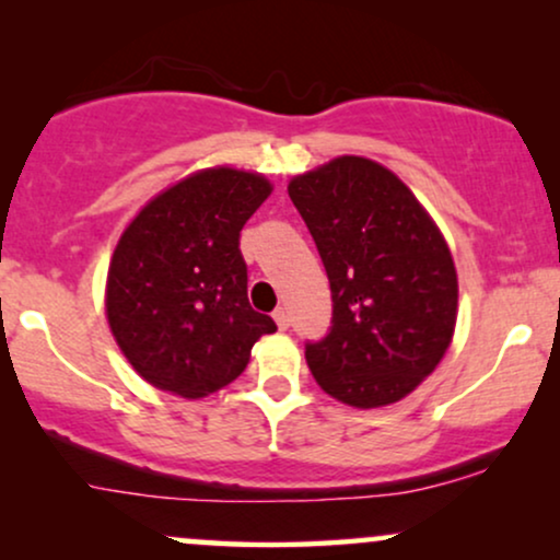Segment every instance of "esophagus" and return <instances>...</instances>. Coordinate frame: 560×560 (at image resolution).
Masks as SVG:
<instances>
[{"label": "esophagus", "instance_id": "esophagus-1", "mask_svg": "<svg viewBox=\"0 0 560 560\" xmlns=\"http://www.w3.org/2000/svg\"><path fill=\"white\" fill-rule=\"evenodd\" d=\"M273 320H276V326H279L281 331L289 329V311H287V307H276Z\"/></svg>", "mask_w": 560, "mask_h": 560}]
</instances>
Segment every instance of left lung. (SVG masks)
I'll return each mask as SVG.
<instances>
[{
	"label": "left lung",
	"instance_id": "8db88e82",
	"mask_svg": "<svg viewBox=\"0 0 560 560\" xmlns=\"http://www.w3.org/2000/svg\"><path fill=\"white\" fill-rule=\"evenodd\" d=\"M331 287V331L305 347L334 400L382 408L408 397L445 358L458 273L440 226L389 168L334 158L287 186Z\"/></svg>",
	"mask_w": 560,
	"mask_h": 560
}]
</instances>
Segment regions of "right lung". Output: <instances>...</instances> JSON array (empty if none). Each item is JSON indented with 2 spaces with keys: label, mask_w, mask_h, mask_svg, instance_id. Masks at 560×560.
<instances>
[{
  "label": "right lung",
  "mask_w": 560,
  "mask_h": 560,
  "mask_svg": "<svg viewBox=\"0 0 560 560\" xmlns=\"http://www.w3.org/2000/svg\"><path fill=\"white\" fill-rule=\"evenodd\" d=\"M273 184L202 168L155 195L124 229L107 268L105 313L126 361L152 387L199 400L247 369L271 316L247 300L240 231Z\"/></svg>",
  "instance_id": "obj_1"
}]
</instances>
